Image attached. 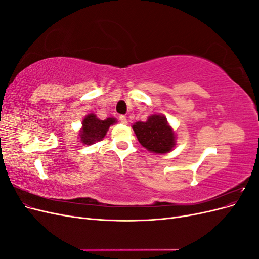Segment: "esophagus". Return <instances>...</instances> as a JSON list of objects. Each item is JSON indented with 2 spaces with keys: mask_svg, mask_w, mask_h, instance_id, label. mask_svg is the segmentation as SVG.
Wrapping results in <instances>:
<instances>
[{
  "mask_svg": "<svg viewBox=\"0 0 259 259\" xmlns=\"http://www.w3.org/2000/svg\"><path fill=\"white\" fill-rule=\"evenodd\" d=\"M119 119H120V122H121V123H123V124H127V119H126V117H125L124 115H121V116L119 117Z\"/></svg>",
  "mask_w": 259,
  "mask_h": 259,
  "instance_id": "obj_1",
  "label": "esophagus"
}]
</instances>
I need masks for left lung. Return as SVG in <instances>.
I'll return each mask as SVG.
<instances>
[{"label": "left lung", "mask_w": 259, "mask_h": 259, "mask_svg": "<svg viewBox=\"0 0 259 259\" xmlns=\"http://www.w3.org/2000/svg\"><path fill=\"white\" fill-rule=\"evenodd\" d=\"M133 130L138 142L150 152L167 153L176 145L175 133L164 115H150L146 122H136L133 125Z\"/></svg>", "instance_id": "8db88e82"}]
</instances>
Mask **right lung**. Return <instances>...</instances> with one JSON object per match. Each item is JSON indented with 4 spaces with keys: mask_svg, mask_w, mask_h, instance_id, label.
<instances>
[{
    "mask_svg": "<svg viewBox=\"0 0 259 259\" xmlns=\"http://www.w3.org/2000/svg\"><path fill=\"white\" fill-rule=\"evenodd\" d=\"M116 123L114 117H108L106 120H100L94 114L86 115L82 122V128L80 131V142L83 145H93L103 139L109 127Z\"/></svg>",
    "mask_w": 259,
    "mask_h": 259,
    "instance_id": "1",
    "label": "right lung"
}]
</instances>
